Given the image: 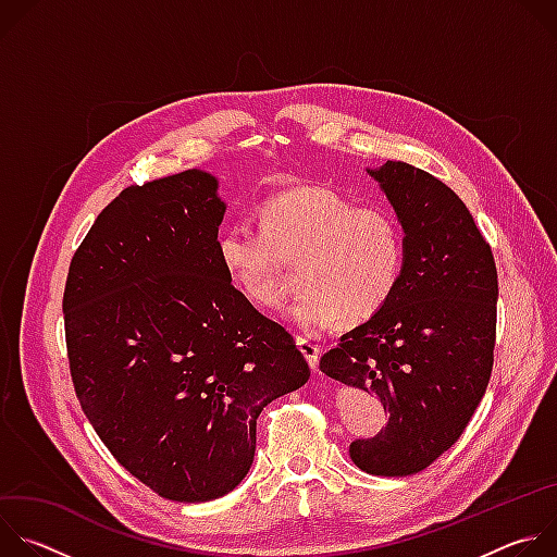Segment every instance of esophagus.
<instances>
[{"instance_id":"obj_1","label":"esophagus","mask_w":557,"mask_h":557,"mask_svg":"<svg viewBox=\"0 0 557 557\" xmlns=\"http://www.w3.org/2000/svg\"><path fill=\"white\" fill-rule=\"evenodd\" d=\"M295 342H297L299 352L306 357L310 370L317 372V366H320V346H317V344L310 342V339H306V337H297Z\"/></svg>"}]
</instances>
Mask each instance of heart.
I'll return each instance as SVG.
<instances>
[{
	"instance_id": "1",
	"label": "heart",
	"mask_w": 557,
	"mask_h": 557,
	"mask_svg": "<svg viewBox=\"0 0 557 557\" xmlns=\"http://www.w3.org/2000/svg\"><path fill=\"white\" fill-rule=\"evenodd\" d=\"M297 265L290 317L310 333L361 326L399 288L406 237L383 207H357L333 187L301 185L267 198L260 228L231 222L218 235V260L251 304L275 308L288 288L278 260Z\"/></svg>"
}]
</instances>
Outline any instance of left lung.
Returning a JSON list of instances; mask_svg holds the SVG:
<instances>
[{"instance_id": "8db88e82", "label": "left lung", "mask_w": 557, "mask_h": 557, "mask_svg": "<svg viewBox=\"0 0 557 557\" xmlns=\"http://www.w3.org/2000/svg\"><path fill=\"white\" fill-rule=\"evenodd\" d=\"M368 174L404 226V275L387 306L346 333L320 370L376 394L389 414L376 436L350 443L352 462L372 475H410L460 438L487 389L498 273L445 183L401 161Z\"/></svg>"}]
</instances>
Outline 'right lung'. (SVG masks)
<instances>
[{
    "mask_svg": "<svg viewBox=\"0 0 557 557\" xmlns=\"http://www.w3.org/2000/svg\"><path fill=\"white\" fill-rule=\"evenodd\" d=\"M218 178L187 170L123 189L76 249L63 290L76 399L158 496L207 503L256 456V423L310 368L218 260Z\"/></svg>",
    "mask_w": 557,
    "mask_h": 557,
    "instance_id": "right-lung-1",
    "label": "right lung"
}]
</instances>
